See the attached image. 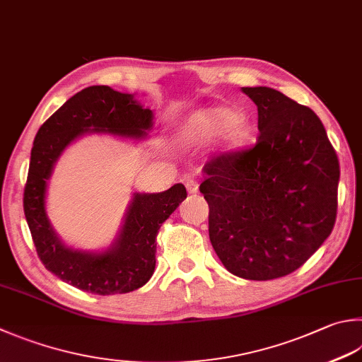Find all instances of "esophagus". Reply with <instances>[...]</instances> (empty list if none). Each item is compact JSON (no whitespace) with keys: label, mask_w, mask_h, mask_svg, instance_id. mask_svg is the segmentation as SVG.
Instances as JSON below:
<instances>
[{"label":"esophagus","mask_w":362,"mask_h":362,"mask_svg":"<svg viewBox=\"0 0 362 362\" xmlns=\"http://www.w3.org/2000/svg\"><path fill=\"white\" fill-rule=\"evenodd\" d=\"M186 189L189 194H197L199 192V182H197L195 180H187L186 181Z\"/></svg>","instance_id":"esophagus-1"}]
</instances>
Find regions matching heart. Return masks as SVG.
Segmentation results:
<instances>
[{"instance_id":"heart-1","label":"heart","mask_w":362,"mask_h":362,"mask_svg":"<svg viewBox=\"0 0 362 362\" xmlns=\"http://www.w3.org/2000/svg\"><path fill=\"white\" fill-rule=\"evenodd\" d=\"M222 132L225 146L236 148L247 140L250 126L241 115L222 105L194 113L186 126V137L194 143H209Z\"/></svg>"}]
</instances>
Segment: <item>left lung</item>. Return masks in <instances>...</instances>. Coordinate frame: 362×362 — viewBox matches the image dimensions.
I'll return each mask as SVG.
<instances>
[{
    "label": "left lung",
    "mask_w": 362,
    "mask_h": 362,
    "mask_svg": "<svg viewBox=\"0 0 362 362\" xmlns=\"http://www.w3.org/2000/svg\"><path fill=\"white\" fill-rule=\"evenodd\" d=\"M258 110L257 143L203 168L209 240L231 274L271 281L296 271L331 235L339 159L309 107L266 86L243 88Z\"/></svg>",
    "instance_id": "8db88e82"
}]
</instances>
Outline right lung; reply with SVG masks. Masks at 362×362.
<instances>
[{
    "label": "right lung",
    "instance_id": "obj_1",
    "mask_svg": "<svg viewBox=\"0 0 362 362\" xmlns=\"http://www.w3.org/2000/svg\"><path fill=\"white\" fill-rule=\"evenodd\" d=\"M153 129V110L134 94L110 86H88L47 119L33 143L23 194L25 217L40 262L61 281L94 295H117L143 287L156 268V236L160 225L186 199L182 184L165 192H135L115 243L104 252L75 250L59 240L47 217V184L61 153L85 134H112L140 140Z\"/></svg>",
    "mask_w": 362,
    "mask_h": 362
}]
</instances>
